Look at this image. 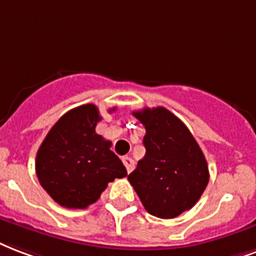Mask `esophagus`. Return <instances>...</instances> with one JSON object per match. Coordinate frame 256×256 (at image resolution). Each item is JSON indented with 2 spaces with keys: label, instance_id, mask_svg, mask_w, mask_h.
Returning <instances> with one entry per match:
<instances>
[{
  "label": "esophagus",
  "instance_id": "esophagus-1",
  "mask_svg": "<svg viewBox=\"0 0 256 256\" xmlns=\"http://www.w3.org/2000/svg\"><path fill=\"white\" fill-rule=\"evenodd\" d=\"M122 163H124V166H126V172H130L134 168H135V162H134V159L130 156H124L122 158Z\"/></svg>",
  "mask_w": 256,
  "mask_h": 256
}]
</instances>
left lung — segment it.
Instances as JSON below:
<instances>
[{
  "mask_svg": "<svg viewBox=\"0 0 256 256\" xmlns=\"http://www.w3.org/2000/svg\"><path fill=\"white\" fill-rule=\"evenodd\" d=\"M132 114L146 128V155L128 180L150 214L174 218L193 208L208 185L206 159L188 126L166 108Z\"/></svg>",
  "mask_w": 256,
  "mask_h": 256,
  "instance_id": "1",
  "label": "left lung"
}]
</instances>
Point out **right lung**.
Instances as JSON below:
<instances>
[{"mask_svg":"<svg viewBox=\"0 0 256 256\" xmlns=\"http://www.w3.org/2000/svg\"><path fill=\"white\" fill-rule=\"evenodd\" d=\"M98 108L86 104L55 122L36 155V176L51 198L68 209H84L109 182L126 176L112 143L96 132Z\"/></svg>","mask_w":256,"mask_h":256,"instance_id":"right-lung-1","label":"right lung"}]
</instances>
